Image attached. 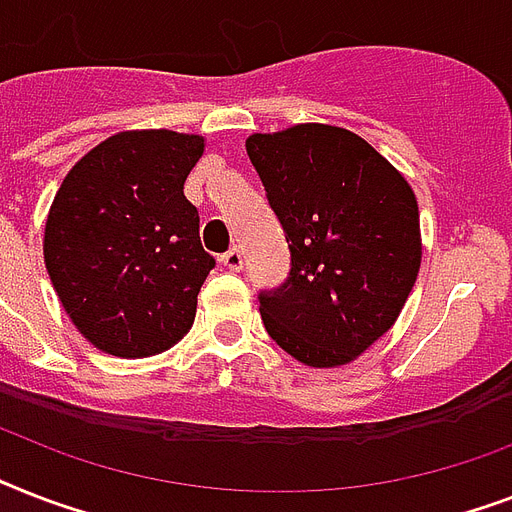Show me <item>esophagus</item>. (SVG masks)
I'll list each match as a JSON object with an SVG mask.
<instances>
[{"label":"esophagus","instance_id":"34e87169","mask_svg":"<svg viewBox=\"0 0 512 512\" xmlns=\"http://www.w3.org/2000/svg\"><path fill=\"white\" fill-rule=\"evenodd\" d=\"M220 263H223V268H228V271H241V265H244V257H241V252L236 247L228 249L223 257H220Z\"/></svg>","mask_w":512,"mask_h":512}]
</instances>
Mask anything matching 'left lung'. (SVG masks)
<instances>
[{"mask_svg":"<svg viewBox=\"0 0 512 512\" xmlns=\"http://www.w3.org/2000/svg\"><path fill=\"white\" fill-rule=\"evenodd\" d=\"M247 154L292 252L287 284L260 295L265 329L300 364H350L396 324L420 273L412 185L332 124L255 132Z\"/></svg>","mask_w":512,"mask_h":512,"instance_id":"1","label":"left lung"}]
</instances>
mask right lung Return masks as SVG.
Masks as SVG:
<instances>
[{"mask_svg":"<svg viewBox=\"0 0 512 512\" xmlns=\"http://www.w3.org/2000/svg\"><path fill=\"white\" fill-rule=\"evenodd\" d=\"M201 154V135L116 132L68 170L52 199L44 265L68 319L103 353L156 356L191 329L215 268L183 193Z\"/></svg>","mask_w":512,"mask_h":512,"instance_id":"right-lung-1","label":"right lung"}]
</instances>
